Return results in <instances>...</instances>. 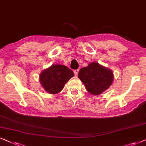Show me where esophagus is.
<instances>
[{
	"label": "esophagus",
	"mask_w": 146,
	"mask_h": 146,
	"mask_svg": "<svg viewBox=\"0 0 146 146\" xmlns=\"http://www.w3.org/2000/svg\"><path fill=\"white\" fill-rule=\"evenodd\" d=\"M79 71V69H75V70H74V74H75V75H78Z\"/></svg>",
	"instance_id": "obj_1"
}]
</instances>
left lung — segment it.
<instances>
[{
  "label": "left lung",
  "instance_id": "8db88e82",
  "mask_svg": "<svg viewBox=\"0 0 146 146\" xmlns=\"http://www.w3.org/2000/svg\"><path fill=\"white\" fill-rule=\"evenodd\" d=\"M78 77L84 83L87 91L94 96L108 89L114 79L111 70L97 62H91L87 67L81 68Z\"/></svg>",
  "mask_w": 146,
  "mask_h": 146
}]
</instances>
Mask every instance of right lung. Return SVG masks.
Instances as JSON below:
<instances>
[{"mask_svg":"<svg viewBox=\"0 0 146 146\" xmlns=\"http://www.w3.org/2000/svg\"><path fill=\"white\" fill-rule=\"evenodd\" d=\"M73 76L74 73L69 68L60 64H54L40 73L39 81L48 93L57 94L62 91L65 83Z\"/></svg>","mask_w":146,"mask_h":146,"instance_id":"obj_1","label":"right lung"}]
</instances>
